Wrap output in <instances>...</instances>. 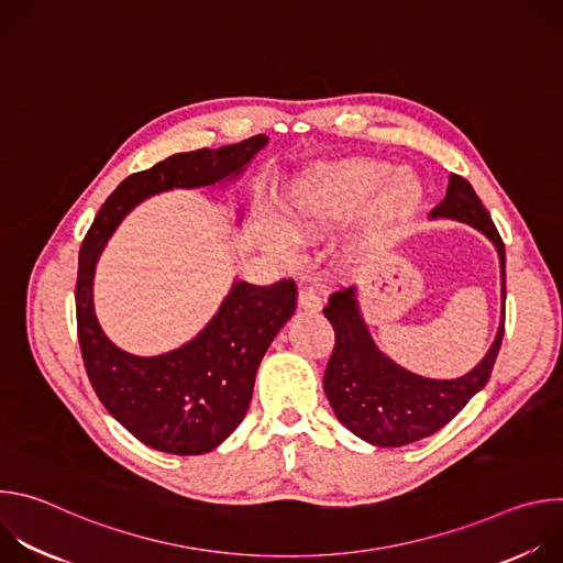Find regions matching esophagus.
Wrapping results in <instances>:
<instances>
[{
	"label": "esophagus",
	"instance_id": "esophagus-1",
	"mask_svg": "<svg viewBox=\"0 0 563 563\" xmlns=\"http://www.w3.org/2000/svg\"><path fill=\"white\" fill-rule=\"evenodd\" d=\"M298 307L313 313L323 309V298L318 296V291L313 287H300L298 289Z\"/></svg>",
	"mask_w": 563,
	"mask_h": 563
}]
</instances>
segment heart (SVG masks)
Here are the masks:
<instances>
[{
    "label": "heart",
    "instance_id": "1",
    "mask_svg": "<svg viewBox=\"0 0 563 563\" xmlns=\"http://www.w3.org/2000/svg\"><path fill=\"white\" fill-rule=\"evenodd\" d=\"M426 187L410 169H394L374 157H345L316 163L294 174L276 200V229L265 243L276 254L289 250L287 240L307 243L334 220L361 209V238L383 243L404 229L421 209Z\"/></svg>",
    "mask_w": 563,
    "mask_h": 563
}]
</instances>
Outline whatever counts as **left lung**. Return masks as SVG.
<instances>
[{"label":"left lung","instance_id":"left-lung-1","mask_svg":"<svg viewBox=\"0 0 563 563\" xmlns=\"http://www.w3.org/2000/svg\"><path fill=\"white\" fill-rule=\"evenodd\" d=\"M474 227L495 245L506 300L504 240L472 185L452 174L445 200L430 213ZM336 334L323 387L336 419L358 439L378 448H400L432 437L448 426L467 400L490 380L501 339L504 316L488 354L459 378H428L394 363L372 339L356 287L330 296L323 309Z\"/></svg>","mask_w":563,"mask_h":563}]
</instances>
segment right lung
Instances as JSON below:
<instances>
[{
  "label": "right lung",
  "instance_id": "1",
  "mask_svg": "<svg viewBox=\"0 0 563 563\" xmlns=\"http://www.w3.org/2000/svg\"><path fill=\"white\" fill-rule=\"evenodd\" d=\"M267 135L176 153L118 185L79 247L75 311L89 380L109 415L144 445L178 456L216 450L245 419L258 365L296 311L294 280H233L209 323L185 345L137 356L104 334L93 307L96 265L122 218L151 196L227 187L245 174Z\"/></svg>",
  "mask_w": 563,
  "mask_h": 563
}]
</instances>
